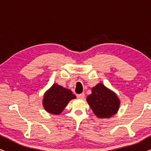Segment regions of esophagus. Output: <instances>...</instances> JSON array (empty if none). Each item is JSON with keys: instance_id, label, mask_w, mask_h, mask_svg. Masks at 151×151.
I'll return each mask as SVG.
<instances>
[{"instance_id": "obj_1", "label": "esophagus", "mask_w": 151, "mask_h": 151, "mask_svg": "<svg viewBox=\"0 0 151 151\" xmlns=\"http://www.w3.org/2000/svg\"><path fill=\"white\" fill-rule=\"evenodd\" d=\"M77 98H79V99H83L85 97V94L83 93H80V94L77 95Z\"/></svg>"}]
</instances>
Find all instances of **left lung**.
Here are the masks:
<instances>
[{"instance_id": "8db88e82", "label": "left lung", "mask_w": 151, "mask_h": 151, "mask_svg": "<svg viewBox=\"0 0 151 151\" xmlns=\"http://www.w3.org/2000/svg\"><path fill=\"white\" fill-rule=\"evenodd\" d=\"M87 102L93 113L98 118H110L118 111L120 101L117 95L102 83L92 88V93L87 97Z\"/></svg>"}]
</instances>
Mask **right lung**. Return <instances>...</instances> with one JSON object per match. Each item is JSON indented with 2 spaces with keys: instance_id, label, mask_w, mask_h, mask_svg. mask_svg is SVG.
<instances>
[{
  "instance_id": "add662e5",
  "label": "right lung",
  "mask_w": 151,
  "mask_h": 151,
  "mask_svg": "<svg viewBox=\"0 0 151 151\" xmlns=\"http://www.w3.org/2000/svg\"><path fill=\"white\" fill-rule=\"evenodd\" d=\"M75 98L70 90L55 83L44 96V108L49 113L59 114L63 111L68 102Z\"/></svg>"
}]
</instances>
